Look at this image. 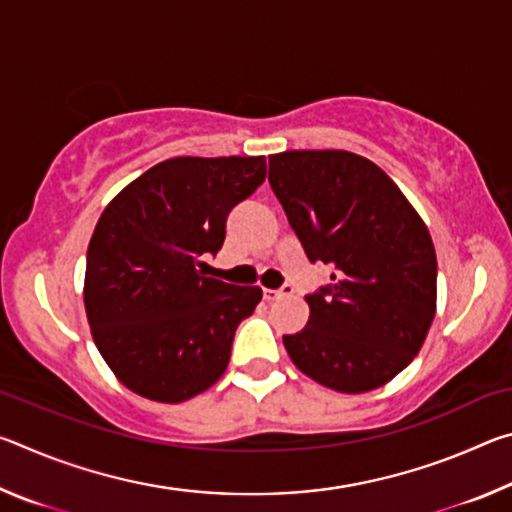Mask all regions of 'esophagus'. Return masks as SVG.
Segmentation results:
<instances>
[{"label":"esophagus","mask_w":512,"mask_h":512,"mask_svg":"<svg viewBox=\"0 0 512 512\" xmlns=\"http://www.w3.org/2000/svg\"><path fill=\"white\" fill-rule=\"evenodd\" d=\"M291 291H293L291 287H282V289H264V300H266V302L280 300L282 296H289Z\"/></svg>","instance_id":"esophagus-1"}]
</instances>
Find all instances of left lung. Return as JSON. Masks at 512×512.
Wrapping results in <instances>:
<instances>
[{"instance_id": "8db88e82", "label": "left lung", "mask_w": 512, "mask_h": 512, "mask_svg": "<svg viewBox=\"0 0 512 512\" xmlns=\"http://www.w3.org/2000/svg\"><path fill=\"white\" fill-rule=\"evenodd\" d=\"M268 183L309 262L334 268L329 287L305 296L307 327L282 339L291 361L336 393L388 384L436 316L427 225L375 162L350 151L268 155Z\"/></svg>"}]
</instances>
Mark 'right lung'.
<instances>
[{
  "label": "right lung",
  "mask_w": 512,
  "mask_h": 512,
  "mask_svg": "<svg viewBox=\"0 0 512 512\" xmlns=\"http://www.w3.org/2000/svg\"><path fill=\"white\" fill-rule=\"evenodd\" d=\"M266 178L264 155L171 158L126 185L99 216L83 300L92 339L128 391L162 404L203 393L228 368L237 325L262 300L201 268L225 219Z\"/></svg>",
  "instance_id": "right-lung-1"
}]
</instances>
